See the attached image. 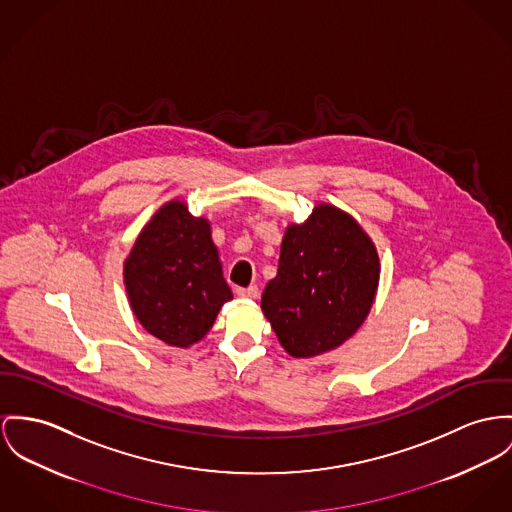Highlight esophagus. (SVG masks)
<instances>
[{"label":"esophagus","mask_w":512,"mask_h":512,"mask_svg":"<svg viewBox=\"0 0 512 512\" xmlns=\"http://www.w3.org/2000/svg\"><path fill=\"white\" fill-rule=\"evenodd\" d=\"M237 296L239 298H247V300H253L259 296V288L257 286H247V288H237Z\"/></svg>","instance_id":"1"}]
</instances>
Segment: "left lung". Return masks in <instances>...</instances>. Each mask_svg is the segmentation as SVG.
<instances>
[{
	"label": "left lung",
	"instance_id": "1",
	"mask_svg": "<svg viewBox=\"0 0 512 512\" xmlns=\"http://www.w3.org/2000/svg\"><path fill=\"white\" fill-rule=\"evenodd\" d=\"M378 280L374 241L351 214L321 202L306 222L286 228L261 310L286 353L312 358L353 337L372 310Z\"/></svg>",
	"mask_w": 512,
	"mask_h": 512
}]
</instances>
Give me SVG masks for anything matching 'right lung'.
I'll return each instance as SVG.
<instances>
[{
	"label": "right lung",
	"instance_id": "add662e5",
	"mask_svg": "<svg viewBox=\"0 0 512 512\" xmlns=\"http://www.w3.org/2000/svg\"><path fill=\"white\" fill-rule=\"evenodd\" d=\"M130 308L159 341L187 349L234 298L212 241L210 222L185 200L165 202L136 237L124 261Z\"/></svg>",
	"mask_w": 512,
	"mask_h": 512
}]
</instances>
